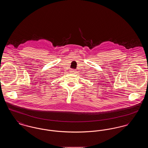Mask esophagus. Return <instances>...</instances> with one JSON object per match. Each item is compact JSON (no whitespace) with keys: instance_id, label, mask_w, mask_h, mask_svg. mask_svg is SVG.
<instances>
[{"instance_id":"1","label":"esophagus","mask_w":148,"mask_h":148,"mask_svg":"<svg viewBox=\"0 0 148 148\" xmlns=\"http://www.w3.org/2000/svg\"><path fill=\"white\" fill-rule=\"evenodd\" d=\"M71 72L72 74H75V72H76V70H75V69H71Z\"/></svg>"}]
</instances>
